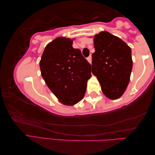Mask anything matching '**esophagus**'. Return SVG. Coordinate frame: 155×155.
Listing matches in <instances>:
<instances>
[{
	"mask_svg": "<svg viewBox=\"0 0 155 155\" xmlns=\"http://www.w3.org/2000/svg\"><path fill=\"white\" fill-rule=\"evenodd\" d=\"M87 60L88 61V62H89L90 64H91V62H92V56H91V55L87 58Z\"/></svg>",
	"mask_w": 155,
	"mask_h": 155,
	"instance_id": "1",
	"label": "esophagus"
}]
</instances>
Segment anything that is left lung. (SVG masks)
<instances>
[{
    "instance_id": "obj_1",
    "label": "left lung",
    "mask_w": 155,
    "mask_h": 155,
    "mask_svg": "<svg viewBox=\"0 0 155 155\" xmlns=\"http://www.w3.org/2000/svg\"><path fill=\"white\" fill-rule=\"evenodd\" d=\"M93 40L95 51L92 54V73L97 76L104 94L115 100L123 95L130 81L131 49L108 31L95 35Z\"/></svg>"
}]
</instances>
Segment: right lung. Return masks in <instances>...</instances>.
I'll list each match as a JSON object with an SVG mask.
<instances>
[{
  "label": "right lung",
  "instance_id": "obj_1",
  "mask_svg": "<svg viewBox=\"0 0 155 155\" xmlns=\"http://www.w3.org/2000/svg\"><path fill=\"white\" fill-rule=\"evenodd\" d=\"M73 40L60 37L47 45L40 67L48 87L61 103L74 105L82 100L87 81L91 77V65Z\"/></svg>",
  "mask_w": 155,
  "mask_h": 155
}]
</instances>
